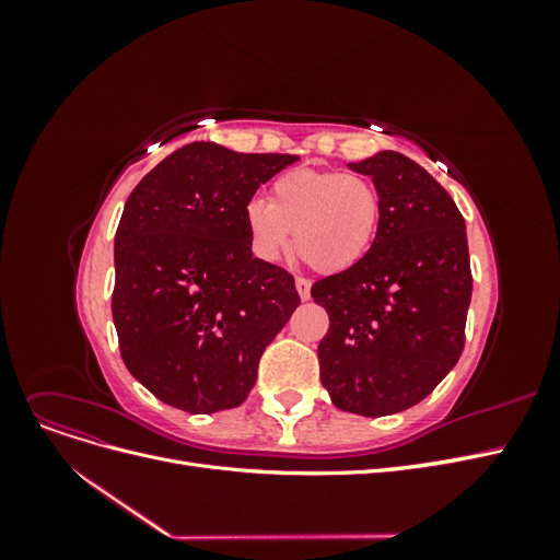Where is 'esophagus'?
<instances>
[{
	"label": "esophagus",
	"instance_id": "esophagus-1",
	"mask_svg": "<svg viewBox=\"0 0 560 560\" xmlns=\"http://www.w3.org/2000/svg\"><path fill=\"white\" fill-rule=\"evenodd\" d=\"M296 292H299L301 301H308L311 299V280L296 278Z\"/></svg>",
	"mask_w": 560,
	"mask_h": 560
}]
</instances>
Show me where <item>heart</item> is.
Returning a JSON list of instances; mask_svg holds the SVG:
<instances>
[{
  "label": "heart",
  "mask_w": 560,
  "mask_h": 560,
  "mask_svg": "<svg viewBox=\"0 0 560 560\" xmlns=\"http://www.w3.org/2000/svg\"><path fill=\"white\" fill-rule=\"evenodd\" d=\"M383 222V196L374 179L358 173L296 167L270 186L268 202L245 208L252 249L278 261L290 245L322 273H341L374 247Z\"/></svg>",
  "instance_id": "1"
}]
</instances>
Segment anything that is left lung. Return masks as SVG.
<instances>
[{"mask_svg": "<svg viewBox=\"0 0 560 560\" xmlns=\"http://www.w3.org/2000/svg\"><path fill=\"white\" fill-rule=\"evenodd\" d=\"M383 196L366 257L313 284L329 313L322 385L341 411L399 413L446 378L465 348L471 270L465 219L425 167L397 151L350 163Z\"/></svg>", "mask_w": 560, "mask_h": 560, "instance_id": "left-lung-1", "label": "left lung"}]
</instances>
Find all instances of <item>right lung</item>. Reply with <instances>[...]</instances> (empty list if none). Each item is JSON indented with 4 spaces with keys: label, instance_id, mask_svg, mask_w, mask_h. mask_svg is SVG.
Listing matches in <instances>:
<instances>
[{
    "label": "right lung",
    "instance_id": "obj_1",
    "mask_svg": "<svg viewBox=\"0 0 560 560\" xmlns=\"http://www.w3.org/2000/svg\"><path fill=\"white\" fill-rule=\"evenodd\" d=\"M292 154L191 142L147 173L114 235L112 315L130 374L186 413L241 406L266 346L301 303L252 257L245 208Z\"/></svg>",
    "mask_w": 560,
    "mask_h": 560
}]
</instances>
